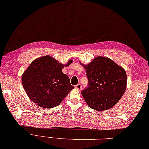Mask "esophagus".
I'll use <instances>...</instances> for the list:
<instances>
[{"label": "esophagus", "instance_id": "34e87169", "mask_svg": "<svg viewBox=\"0 0 149 149\" xmlns=\"http://www.w3.org/2000/svg\"><path fill=\"white\" fill-rule=\"evenodd\" d=\"M75 88H77V90H81L82 89V85H81V84H77L76 86H75Z\"/></svg>", "mask_w": 149, "mask_h": 149}]
</instances>
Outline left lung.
<instances>
[{
    "label": "left lung",
    "instance_id": "1",
    "mask_svg": "<svg viewBox=\"0 0 149 149\" xmlns=\"http://www.w3.org/2000/svg\"><path fill=\"white\" fill-rule=\"evenodd\" d=\"M84 67L88 85L81 94L86 103L97 111L113 107L125 91V71L110 59L100 56Z\"/></svg>",
    "mask_w": 149,
    "mask_h": 149
}]
</instances>
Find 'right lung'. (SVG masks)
Wrapping results in <instances>:
<instances>
[{
  "label": "right lung",
  "mask_w": 149,
  "mask_h": 149,
  "mask_svg": "<svg viewBox=\"0 0 149 149\" xmlns=\"http://www.w3.org/2000/svg\"><path fill=\"white\" fill-rule=\"evenodd\" d=\"M72 62L70 60L65 66ZM62 63L45 56L34 60L22 77L24 88L30 100L47 109L60 104L74 88L69 77L62 73Z\"/></svg>",
  "instance_id": "obj_1"
}]
</instances>
